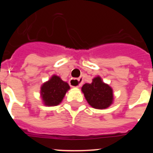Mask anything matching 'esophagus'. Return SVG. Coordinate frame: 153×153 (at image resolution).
Instances as JSON below:
<instances>
[{"instance_id":"obj_1","label":"esophagus","mask_w":153,"mask_h":153,"mask_svg":"<svg viewBox=\"0 0 153 153\" xmlns=\"http://www.w3.org/2000/svg\"><path fill=\"white\" fill-rule=\"evenodd\" d=\"M83 82L82 78H79V79H70V84L71 86H76V87H79L81 86V83ZM74 84H77L76 86H74Z\"/></svg>"}]
</instances>
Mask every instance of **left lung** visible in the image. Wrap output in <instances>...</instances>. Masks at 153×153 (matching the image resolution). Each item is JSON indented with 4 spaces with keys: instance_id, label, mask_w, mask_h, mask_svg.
<instances>
[{
    "instance_id": "8db88e82",
    "label": "left lung",
    "mask_w": 153,
    "mask_h": 153,
    "mask_svg": "<svg viewBox=\"0 0 153 153\" xmlns=\"http://www.w3.org/2000/svg\"><path fill=\"white\" fill-rule=\"evenodd\" d=\"M82 92L87 102L93 108L104 109L113 103V89L103 83L100 76L94 78L91 83H85L82 86Z\"/></svg>"
}]
</instances>
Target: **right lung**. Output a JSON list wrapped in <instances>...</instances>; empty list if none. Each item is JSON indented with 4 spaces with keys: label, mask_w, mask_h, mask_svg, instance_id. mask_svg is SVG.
<instances>
[{
    "label": "right lung",
    "mask_w": 153,
    "mask_h": 153,
    "mask_svg": "<svg viewBox=\"0 0 153 153\" xmlns=\"http://www.w3.org/2000/svg\"><path fill=\"white\" fill-rule=\"evenodd\" d=\"M69 90L70 86L67 82L62 80L60 76L53 75L41 86L40 95L42 100L46 106H57L62 102Z\"/></svg>",
    "instance_id": "1"
}]
</instances>
